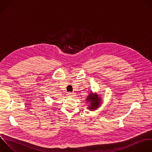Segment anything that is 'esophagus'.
<instances>
[{"label": "esophagus", "instance_id": "obj_1", "mask_svg": "<svg viewBox=\"0 0 152 152\" xmlns=\"http://www.w3.org/2000/svg\"><path fill=\"white\" fill-rule=\"evenodd\" d=\"M69 96H70V97H74V96H75V94L74 93H68V94Z\"/></svg>", "mask_w": 152, "mask_h": 152}]
</instances>
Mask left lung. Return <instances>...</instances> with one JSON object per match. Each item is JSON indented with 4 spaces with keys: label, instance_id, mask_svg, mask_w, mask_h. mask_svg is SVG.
Masks as SVG:
<instances>
[{
    "label": "left lung",
    "instance_id": "obj_1",
    "mask_svg": "<svg viewBox=\"0 0 152 152\" xmlns=\"http://www.w3.org/2000/svg\"><path fill=\"white\" fill-rule=\"evenodd\" d=\"M86 102L89 104L87 107L88 109L90 110H94L100 106L102 103V99L99 95L96 93H93L92 91L89 94L86 99Z\"/></svg>",
    "mask_w": 152,
    "mask_h": 152
}]
</instances>
